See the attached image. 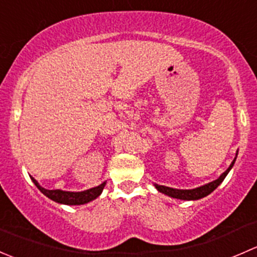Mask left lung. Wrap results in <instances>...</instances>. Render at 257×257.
Listing matches in <instances>:
<instances>
[{
    "instance_id": "1",
    "label": "left lung",
    "mask_w": 257,
    "mask_h": 257,
    "mask_svg": "<svg viewBox=\"0 0 257 257\" xmlns=\"http://www.w3.org/2000/svg\"><path fill=\"white\" fill-rule=\"evenodd\" d=\"M235 160H236V157H235V159L232 160V163L230 164V167L227 168V169L225 170V172L222 173V174L220 175L216 180L211 181V183H209V184H205V185H203V186H199V188L190 189V190H181V189H173V188H169V186L158 185V184H154V185H155V188L160 191V193L165 194V195L170 196V198L180 199V200H198V199H201V198H204V196L209 195L210 193H212V191H214L215 189H216L217 186L222 183V180H224L225 177L229 174V172L231 170V168L234 167Z\"/></svg>"
}]
</instances>
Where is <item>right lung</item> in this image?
Wrapping results in <instances>:
<instances>
[{
  "instance_id": "obj_1",
  "label": "right lung",
  "mask_w": 257,
  "mask_h": 257,
  "mask_svg": "<svg viewBox=\"0 0 257 257\" xmlns=\"http://www.w3.org/2000/svg\"><path fill=\"white\" fill-rule=\"evenodd\" d=\"M32 179V181L35 183V185L40 189L41 193L45 194L47 198L56 201V203L66 204V205H83V204L89 203V201L94 200V199H97L98 196L102 194L103 189H104L105 186L104 181V183L95 186V188L88 189V190L84 191H77V193H74V191H63L59 190V189H56V190H47V189L42 188V186L37 183L36 179Z\"/></svg>"
}]
</instances>
